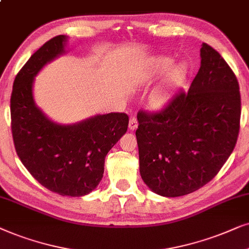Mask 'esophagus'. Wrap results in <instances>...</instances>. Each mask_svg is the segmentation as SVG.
I'll return each mask as SVG.
<instances>
[{"label":"esophagus","mask_w":249,"mask_h":249,"mask_svg":"<svg viewBox=\"0 0 249 249\" xmlns=\"http://www.w3.org/2000/svg\"><path fill=\"white\" fill-rule=\"evenodd\" d=\"M128 128H130V131H135L138 128V121L137 118L132 117L130 119V122H128Z\"/></svg>","instance_id":"obj_1"}]
</instances>
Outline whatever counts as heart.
Listing matches in <instances>:
<instances>
[{
  "label": "heart",
  "mask_w": 249,
  "mask_h": 249,
  "mask_svg": "<svg viewBox=\"0 0 249 249\" xmlns=\"http://www.w3.org/2000/svg\"><path fill=\"white\" fill-rule=\"evenodd\" d=\"M170 57H152L144 60L137 69V83L148 86L164 74L158 85L148 95V106L154 111H164L173 102L175 95L187 84L189 67Z\"/></svg>",
  "instance_id": "heart-1"
}]
</instances>
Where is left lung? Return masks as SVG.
<instances>
[{"instance_id":"left-lung-1","label":"left lung","mask_w":249,"mask_h":249,"mask_svg":"<svg viewBox=\"0 0 249 249\" xmlns=\"http://www.w3.org/2000/svg\"><path fill=\"white\" fill-rule=\"evenodd\" d=\"M200 59L188 93L178 94L166 110L138 114L140 174L159 196L180 197L204 187L237 143L241 104L236 75L206 43Z\"/></svg>"}]
</instances>
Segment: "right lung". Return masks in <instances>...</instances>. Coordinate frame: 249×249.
Masks as SVG:
<instances>
[{"label":"right lung","instance_id":"obj_1","mask_svg":"<svg viewBox=\"0 0 249 249\" xmlns=\"http://www.w3.org/2000/svg\"><path fill=\"white\" fill-rule=\"evenodd\" d=\"M68 36L58 35L29 58L13 82L10 101L17 155L38 183L60 196L81 197L104 178L105 157L126 133L123 112L94 115L74 124L50 119L35 104V77L45 65L67 52Z\"/></svg>","mask_w":249,"mask_h":249}]
</instances>
